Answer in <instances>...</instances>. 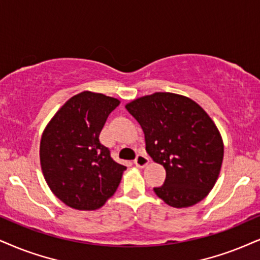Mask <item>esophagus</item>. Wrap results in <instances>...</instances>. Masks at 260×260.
Listing matches in <instances>:
<instances>
[{
	"label": "esophagus",
	"mask_w": 260,
	"mask_h": 260,
	"mask_svg": "<svg viewBox=\"0 0 260 260\" xmlns=\"http://www.w3.org/2000/svg\"><path fill=\"white\" fill-rule=\"evenodd\" d=\"M134 162H135V165L139 166V168H145V166L148 165L149 159L147 158L143 153H140V154H137L136 159L134 160Z\"/></svg>",
	"instance_id": "obj_1"
}]
</instances>
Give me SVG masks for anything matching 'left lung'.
I'll return each mask as SVG.
<instances>
[{
    "label": "left lung",
    "instance_id": "left-lung-1",
    "mask_svg": "<svg viewBox=\"0 0 260 260\" xmlns=\"http://www.w3.org/2000/svg\"><path fill=\"white\" fill-rule=\"evenodd\" d=\"M145 133L146 150L164 166L154 193L172 207H189L207 197L218 178L224 146L216 124L197 102L154 92L125 106Z\"/></svg>",
    "mask_w": 260,
    "mask_h": 260
}]
</instances>
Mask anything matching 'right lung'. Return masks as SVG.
I'll use <instances>...</instances> for the list:
<instances>
[{"mask_svg":"<svg viewBox=\"0 0 260 260\" xmlns=\"http://www.w3.org/2000/svg\"><path fill=\"white\" fill-rule=\"evenodd\" d=\"M119 104L99 92H79L44 129L40 145L42 172L50 190L67 206L98 210L117 190L126 168L111 158L99 136Z\"/></svg>","mask_w":260,"mask_h":260,"instance_id":"add662e5","label":"right lung"}]
</instances>
